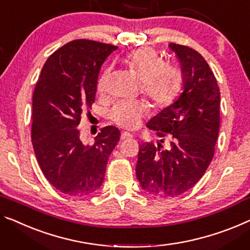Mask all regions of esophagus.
Instances as JSON below:
<instances>
[{"mask_svg": "<svg viewBox=\"0 0 250 250\" xmlns=\"http://www.w3.org/2000/svg\"><path fill=\"white\" fill-rule=\"evenodd\" d=\"M130 138H132V135L130 132H122L121 133V140L130 139Z\"/></svg>", "mask_w": 250, "mask_h": 250, "instance_id": "obj_1", "label": "esophagus"}]
</instances>
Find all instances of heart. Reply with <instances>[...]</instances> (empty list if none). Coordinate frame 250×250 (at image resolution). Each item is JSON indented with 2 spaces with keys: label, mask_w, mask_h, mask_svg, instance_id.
Returning <instances> with one entry per match:
<instances>
[{
  "label": "heart",
  "mask_w": 250,
  "mask_h": 250,
  "mask_svg": "<svg viewBox=\"0 0 250 250\" xmlns=\"http://www.w3.org/2000/svg\"><path fill=\"white\" fill-rule=\"evenodd\" d=\"M129 69L141 81V91L152 104L158 107L169 105L182 87L181 70L166 64L163 57L152 48H139L129 53L124 59ZM110 68H105L98 80V91L106 89ZM144 104L122 101L110 110V119L118 125L126 129L136 128L144 113Z\"/></svg>",
  "instance_id": "obj_1"
}]
</instances>
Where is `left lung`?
<instances>
[{"label":"left lung","instance_id":"obj_1","mask_svg":"<svg viewBox=\"0 0 250 250\" xmlns=\"http://www.w3.org/2000/svg\"><path fill=\"white\" fill-rule=\"evenodd\" d=\"M182 67L183 92L147 124L161 143L139 145L136 166L141 188L156 197H174L194 186L214 155L220 128V89L202 56L169 43ZM163 137L170 146L164 149Z\"/></svg>","mask_w":250,"mask_h":250}]
</instances>
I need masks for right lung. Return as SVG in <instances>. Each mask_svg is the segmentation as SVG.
Here are the masks:
<instances>
[{
  "label": "right lung",
  "instance_id": "right-lung-1",
  "mask_svg": "<svg viewBox=\"0 0 250 250\" xmlns=\"http://www.w3.org/2000/svg\"><path fill=\"white\" fill-rule=\"evenodd\" d=\"M118 47L78 39L49 56L32 96L31 140L44 177L59 192L87 196L101 188L120 131L107 125L92 146L80 139L82 113L95 101L100 69Z\"/></svg>",
  "mask_w": 250,
  "mask_h": 250
}]
</instances>
